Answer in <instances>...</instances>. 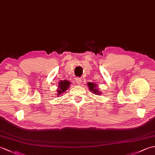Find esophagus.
I'll list each match as a JSON object with an SVG mask.
<instances>
[{"mask_svg":"<svg viewBox=\"0 0 155 155\" xmlns=\"http://www.w3.org/2000/svg\"><path fill=\"white\" fill-rule=\"evenodd\" d=\"M76 83H77L78 84H81L82 83V79L81 78H76Z\"/></svg>","mask_w":155,"mask_h":155,"instance_id":"obj_1","label":"esophagus"}]
</instances>
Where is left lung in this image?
Listing matches in <instances>:
<instances>
[{"label":"left lung","instance_id":"1","mask_svg":"<svg viewBox=\"0 0 155 155\" xmlns=\"http://www.w3.org/2000/svg\"><path fill=\"white\" fill-rule=\"evenodd\" d=\"M88 85L87 86L88 87V89H89L90 91H92V93L97 94V95H99L101 94V92H99V91H98V85L97 84L95 83H91V82H89L87 84Z\"/></svg>","mask_w":155,"mask_h":155}]
</instances>
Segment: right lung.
<instances>
[{
    "instance_id": "add662e5",
    "label": "right lung",
    "mask_w": 155,
    "mask_h": 155,
    "mask_svg": "<svg viewBox=\"0 0 155 155\" xmlns=\"http://www.w3.org/2000/svg\"><path fill=\"white\" fill-rule=\"evenodd\" d=\"M71 85V82L67 80L61 81L58 83V87L57 88V96H62L64 92L69 88Z\"/></svg>"
}]
</instances>
